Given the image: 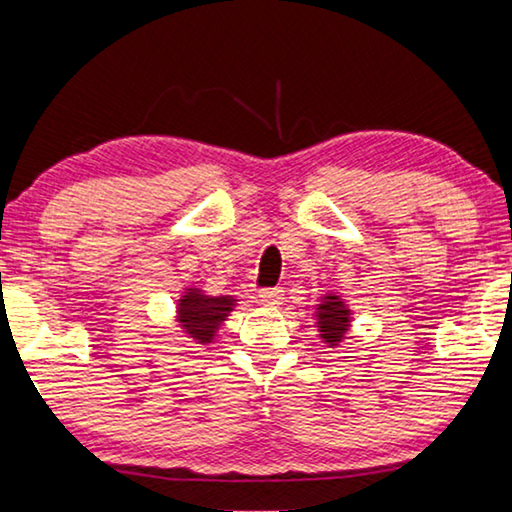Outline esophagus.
I'll return each instance as SVG.
<instances>
[{"instance_id":"1","label":"esophagus","mask_w":512,"mask_h":512,"mask_svg":"<svg viewBox=\"0 0 512 512\" xmlns=\"http://www.w3.org/2000/svg\"><path fill=\"white\" fill-rule=\"evenodd\" d=\"M257 299H259V304L271 306V308H278L280 304H283L285 294H283V290H259Z\"/></svg>"}]
</instances>
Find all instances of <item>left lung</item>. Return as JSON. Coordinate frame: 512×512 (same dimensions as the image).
Listing matches in <instances>:
<instances>
[{"mask_svg": "<svg viewBox=\"0 0 512 512\" xmlns=\"http://www.w3.org/2000/svg\"><path fill=\"white\" fill-rule=\"evenodd\" d=\"M313 315L322 343H327L329 348H336L352 325V311L348 304H345L341 294L336 292H327L325 297L320 299V304H315Z\"/></svg>", "mask_w": 512, "mask_h": 512, "instance_id": "obj_1", "label": "left lung"}]
</instances>
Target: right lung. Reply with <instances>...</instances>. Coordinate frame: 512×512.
Instances as JSON below:
<instances>
[{"label": "right lung", "mask_w": 512, "mask_h": 512, "mask_svg": "<svg viewBox=\"0 0 512 512\" xmlns=\"http://www.w3.org/2000/svg\"><path fill=\"white\" fill-rule=\"evenodd\" d=\"M236 301L239 299L232 294L211 297L199 287H185L176 304V322L187 338H192L194 343L208 345L218 336L222 322L234 311Z\"/></svg>", "instance_id": "1"}]
</instances>
